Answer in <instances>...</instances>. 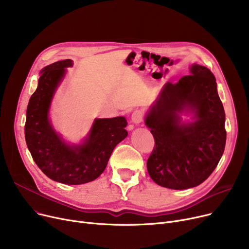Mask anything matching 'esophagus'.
<instances>
[{"label": "esophagus", "instance_id": "esophagus-1", "mask_svg": "<svg viewBox=\"0 0 249 249\" xmlns=\"http://www.w3.org/2000/svg\"><path fill=\"white\" fill-rule=\"evenodd\" d=\"M143 120V112L141 110H135L131 115V122L134 124H139Z\"/></svg>", "mask_w": 249, "mask_h": 249}]
</instances>
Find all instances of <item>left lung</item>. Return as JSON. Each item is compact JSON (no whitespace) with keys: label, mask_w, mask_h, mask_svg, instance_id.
<instances>
[{"label":"left lung","mask_w":249,"mask_h":249,"mask_svg":"<svg viewBox=\"0 0 249 249\" xmlns=\"http://www.w3.org/2000/svg\"><path fill=\"white\" fill-rule=\"evenodd\" d=\"M182 113L191 121L182 120ZM155 146L147 171L173 190L197 187L214 172L226 143L225 112L211 71L194 63L190 75L166 83L145 115Z\"/></svg>","instance_id":"1"}]
</instances>
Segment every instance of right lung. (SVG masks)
Here are the masks:
<instances>
[{
    "label": "right lung",
    "instance_id": "add662e5",
    "mask_svg": "<svg viewBox=\"0 0 249 249\" xmlns=\"http://www.w3.org/2000/svg\"><path fill=\"white\" fill-rule=\"evenodd\" d=\"M72 64L71 59H64L41 70L26 112L25 139L33 160L45 176L64 185H82L102 175L115 146L128 132L123 116L96 118L80 144L68 143L55 131L49 118L51 102L67 68Z\"/></svg>",
    "mask_w": 249,
    "mask_h": 249
}]
</instances>
